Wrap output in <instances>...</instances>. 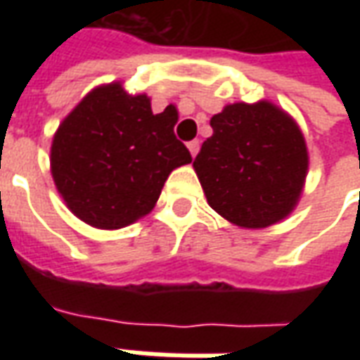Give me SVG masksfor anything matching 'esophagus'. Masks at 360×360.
I'll return each instance as SVG.
<instances>
[{
  "instance_id": "1",
  "label": "esophagus",
  "mask_w": 360,
  "mask_h": 360,
  "mask_svg": "<svg viewBox=\"0 0 360 360\" xmlns=\"http://www.w3.org/2000/svg\"><path fill=\"white\" fill-rule=\"evenodd\" d=\"M187 148H188V152H191V156L195 158L196 154H198V148H200V142H198V141H191L187 144Z\"/></svg>"
}]
</instances>
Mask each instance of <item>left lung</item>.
I'll return each instance as SVG.
<instances>
[{
    "label": "left lung",
    "instance_id": "8db88e82",
    "mask_svg": "<svg viewBox=\"0 0 360 360\" xmlns=\"http://www.w3.org/2000/svg\"><path fill=\"white\" fill-rule=\"evenodd\" d=\"M193 162L206 200L243 229H264L299 204L309 173L301 127L268 100L227 103Z\"/></svg>",
    "mask_w": 360,
    "mask_h": 360
}]
</instances>
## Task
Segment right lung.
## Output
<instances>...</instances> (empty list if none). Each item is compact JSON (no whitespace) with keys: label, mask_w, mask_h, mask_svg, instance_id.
Instances as JSON below:
<instances>
[{"label":"right lung","mask_w":360,"mask_h":360,"mask_svg":"<svg viewBox=\"0 0 360 360\" xmlns=\"http://www.w3.org/2000/svg\"><path fill=\"white\" fill-rule=\"evenodd\" d=\"M177 111L152 113L144 92L100 84L59 123L50 169L67 208L96 229H121L156 206L173 169L191 164L175 139Z\"/></svg>","instance_id":"add662e5"}]
</instances>
